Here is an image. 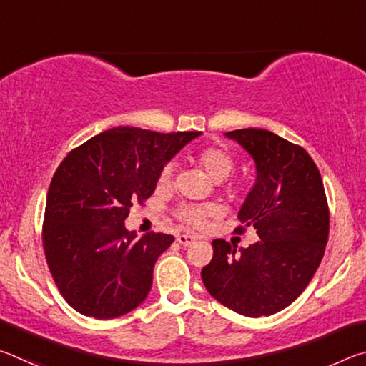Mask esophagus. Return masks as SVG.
<instances>
[{"label":"esophagus","mask_w":366,"mask_h":366,"mask_svg":"<svg viewBox=\"0 0 366 366\" xmlns=\"http://www.w3.org/2000/svg\"><path fill=\"white\" fill-rule=\"evenodd\" d=\"M176 240L181 245H190V244L195 242L197 237H195V235H190V234H179L177 237H176Z\"/></svg>","instance_id":"obj_1"}]
</instances>
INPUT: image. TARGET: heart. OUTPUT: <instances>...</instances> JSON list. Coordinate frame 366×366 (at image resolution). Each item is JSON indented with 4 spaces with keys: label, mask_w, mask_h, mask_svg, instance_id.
<instances>
[{
    "label": "heart",
    "mask_w": 366,
    "mask_h": 366,
    "mask_svg": "<svg viewBox=\"0 0 366 366\" xmlns=\"http://www.w3.org/2000/svg\"><path fill=\"white\" fill-rule=\"evenodd\" d=\"M197 164L207 172L208 177H212L214 182H221L232 174L235 168V158L227 150L226 147L221 145H209L202 148L195 157ZM172 176H174V163H168L163 166L158 176V187L166 189L172 184ZM219 213L218 205L214 203H184V205L177 207L176 218L184 222V224L192 227H203L208 222L209 218H213Z\"/></svg>",
    "instance_id": "b5f03b06"
}]
</instances>
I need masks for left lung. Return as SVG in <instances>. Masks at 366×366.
Segmentation results:
<instances>
[{"instance_id": "1", "label": "left lung", "mask_w": 366, "mask_h": 366, "mask_svg": "<svg viewBox=\"0 0 366 366\" xmlns=\"http://www.w3.org/2000/svg\"><path fill=\"white\" fill-rule=\"evenodd\" d=\"M252 154L257 182L239 212L259 240L237 250L216 239L202 269L209 294L245 317H268L290 305L312 281L330 235L321 174L305 148L264 129L226 132Z\"/></svg>"}]
</instances>
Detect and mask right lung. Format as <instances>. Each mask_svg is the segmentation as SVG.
Segmentation results:
<instances>
[{"instance_id":"add662e5","label":"right lung","mask_w":366,"mask_h":366,"mask_svg":"<svg viewBox=\"0 0 366 366\" xmlns=\"http://www.w3.org/2000/svg\"><path fill=\"white\" fill-rule=\"evenodd\" d=\"M200 134L114 127L61 161L48 189L41 242L54 284L79 313L109 320L147 299L153 266L174 237L152 231L137 239L124 219L150 198L166 161Z\"/></svg>"}]
</instances>
